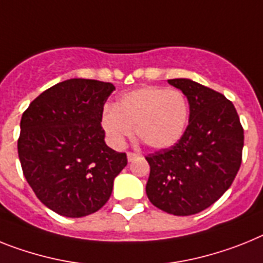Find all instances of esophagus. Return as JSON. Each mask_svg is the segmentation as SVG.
<instances>
[{
	"label": "esophagus",
	"mask_w": 263,
	"mask_h": 263,
	"mask_svg": "<svg viewBox=\"0 0 263 263\" xmlns=\"http://www.w3.org/2000/svg\"><path fill=\"white\" fill-rule=\"evenodd\" d=\"M138 158V156H137L136 153H127V161L129 162H132V161H134V159Z\"/></svg>",
	"instance_id": "obj_1"
}]
</instances>
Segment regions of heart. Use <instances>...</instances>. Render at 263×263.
Returning <instances> with one entry per match:
<instances>
[{
    "instance_id": "1",
    "label": "heart",
    "mask_w": 263,
    "mask_h": 263,
    "mask_svg": "<svg viewBox=\"0 0 263 263\" xmlns=\"http://www.w3.org/2000/svg\"><path fill=\"white\" fill-rule=\"evenodd\" d=\"M102 127L114 147L137 137L154 150L176 145L189 121V104L179 90L161 86H143L122 94L114 107L102 113Z\"/></svg>"
}]
</instances>
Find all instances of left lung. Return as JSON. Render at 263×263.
Listing matches in <instances>:
<instances>
[{"label":"left lung","mask_w":263,"mask_h":263,"mask_svg":"<svg viewBox=\"0 0 263 263\" xmlns=\"http://www.w3.org/2000/svg\"><path fill=\"white\" fill-rule=\"evenodd\" d=\"M167 82L189 101V125L174 146L146 157V194L169 214H197L234 181L242 161L243 129L234 105L223 94L189 78Z\"/></svg>","instance_id":"8db88e82"}]
</instances>
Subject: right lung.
Wrapping results in <instances>:
<instances>
[{"instance_id": "right-lung-1", "label": "right lung", "mask_w": 263, "mask_h": 263, "mask_svg": "<svg viewBox=\"0 0 263 263\" xmlns=\"http://www.w3.org/2000/svg\"><path fill=\"white\" fill-rule=\"evenodd\" d=\"M113 84L71 78L49 87L22 114L18 157L38 199L69 218L93 214L107 202L125 153L105 143L101 126Z\"/></svg>"}]
</instances>
